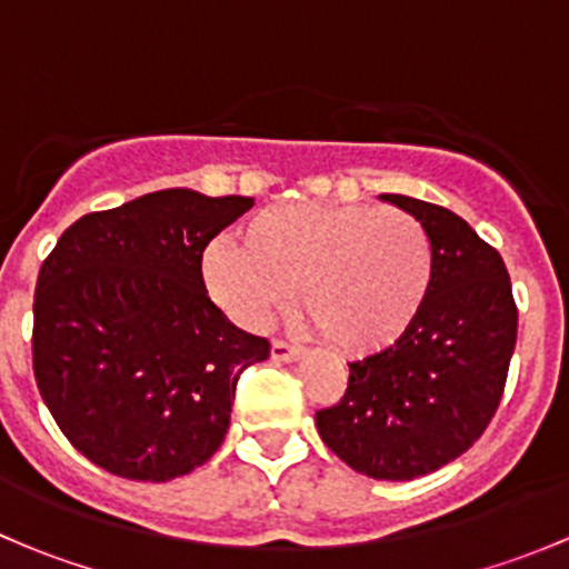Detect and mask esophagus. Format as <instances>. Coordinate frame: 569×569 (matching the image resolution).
Instances as JSON below:
<instances>
[{"label":"esophagus","instance_id":"1","mask_svg":"<svg viewBox=\"0 0 569 569\" xmlns=\"http://www.w3.org/2000/svg\"><path fill=\"white\" fill-rule=\"evenodd\" d=\"M300 352L302 349L300 347H295V343H289V341H272V358L274 360H286V363H289V360H297L300 358Z\"/></svg>","mask_w":569,"mask_h":569}]
</instances>
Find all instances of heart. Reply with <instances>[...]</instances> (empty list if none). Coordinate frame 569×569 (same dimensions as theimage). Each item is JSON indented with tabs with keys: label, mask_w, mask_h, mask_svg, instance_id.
Returning <instances> with one entry per match:
<instances>
[{
	"label": "heart",
	"mask_w": 569,
	"mask_h": 569,
	"mask_svg": "<svg viewBox=\"0 0 569 569\" xmlns=\"http://www.w3.org/2000/svg\"><path fill=\"white\" fill-rule=\"evenodd\" d=\"M239 242L203 256L209 295L250 330L269 327L300 291L306 319L347 355L399 341L432 286V244L401 209L272 206L252 214Z\"/></svg>",
	"instance_id": "b5f03b06"
}]
</instances>
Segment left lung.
<instances>
[{"label":"left lung","instance_id":"1","mask_svg":"<svg viewBox=\"0 0 569 569\" xmlns=\"http://www.w3.org/2000/svg\"><path fill=\"white\" fill-rule=\"evenodd\" d=\"M416 217L432 244V286L410 330L349 363L341 401L317 412L327 449L371 479L407 481L468 451L498 410L518 341L503 258L462 217L382 194Z\"/></svg>","mask_w":569,"mask_h":569}]
</instances>
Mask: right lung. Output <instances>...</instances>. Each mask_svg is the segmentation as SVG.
Wrapping results in <instances>:
<instances>
[{
  "label": "right lung",
  "instance_id": "obj_1",
  "mask_svg": "<svg viewBox=\"0 0 569 569\" xmlns=\"http://www.w3.org/2000/svg\"><path fill=\"white\" fill-rule=\"evenodd\" d=\"M252 198L162 189L73 222L40 263L38 391L73 449L120 479L170 481L226 440L239 375L267 338L228 321L203 250Z\"/></svg>",
  "mask_w": 569,
  "mask_h": 569
}]
</instances>
